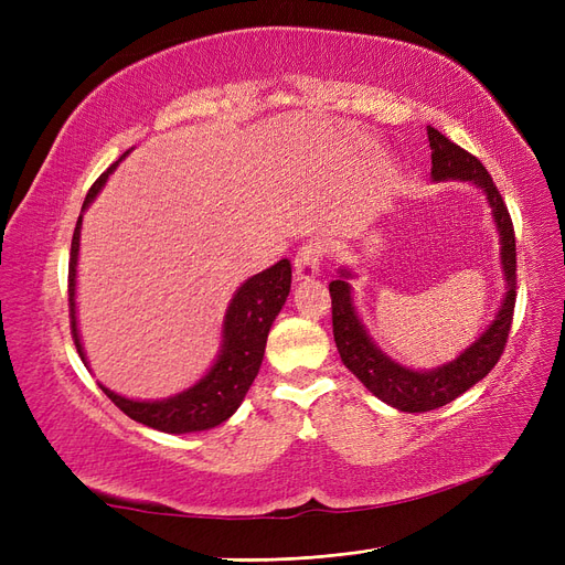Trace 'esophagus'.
<instances>
[{
	"mask_svg": "<svg viewBox=\"0 0 565 565\" xmlns=\"http://www.w3.org/2000/svg\"><path fill=\"white\" fill-rule=\"evenodd\" d=\"M322 247L318 243H306L297 249L295 256V276L297 280H311L320 273Z\"/></svg>",
	"mask_w": 565,
	"mask_h": 565,
	"instance_id": "obj_1",
	"label": "esophagus"
}]
</instances>
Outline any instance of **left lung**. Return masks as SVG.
I'll return each mask as SVG.
<instances>
[{"mask_svg":"<svg viewBox=\"0 0 565 565\" xmlns=\"http://www.w3.org/2000/svg\"><path fill=\"white\" fill-rule=\"evenodd\" d=\"M431 146V179L434 181H469L481 188L494 226L500 233V264L504 270L507 292L494 320L473 344L461 351L455 361L434 370H413L388 358L372 337L367 334L363 320L358 318L351 282L353 270L339 268V278L330 282L332 297V332L334 344L344 365L355 374L363 386L374 393L386 405L401 413H429V409L448 405L461 393L469 391L476 382L498 365L507 347L511 330V316L516 303V237L507 204L492 183L488 169L471 152L446 139L438 129L426 127Z\"/></svg>","mask_w":565,"mask_h":565,"instance_id":"8db88e82","label":"left lung"}]
</instances>
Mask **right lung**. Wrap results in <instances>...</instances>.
Masks as SVG:
<instances>
[{
	"mask_svg": "<svg viewBox=\"0 0 565 565\" xmlns=\"http://www.w3.org/2000/svg\"><path fill=\"white\" fill-rule=\"evenodd\" d=\"M127 152L122 158H127ZM122 158L110 164L89 188V193L82 204V214L100 193V188L106 185L108 177L115 172V167L122 162ZM82 214L73 233L71 266H67V306H71V330L77 353L82 358V363L89 365L77 330L75 303ZM289 285H292V266H289L287 259H280L278 264L256 273V276H252L237 287V292L233 295L226 309L224 328H221V349L214 365L200 382L177 393V396H169L162 401H134L119 396V393L106 388L104 384L98 386L104 388L106 396L122 409L127 417L150 426V429H158L164 434H193L214 429V426L224 424L235 409L241 407L254 377L259 374L270 324L287 301Z\"/></svg>",
	"mask_w": 565,
	"mask_h": 565,
	"instance_id": "obj_1",
	"label": "right lung"
}]
</instances>
